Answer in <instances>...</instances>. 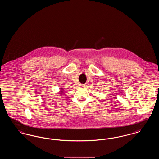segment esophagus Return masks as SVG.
Returning <instances> with one entry per match:
<instances>
[{"label": "esophagus", "instance_id": "obj_1", "mask_svg": "<svg viewBox=\"0 0 159 159\" xmlns=\"http://www.w3.org/2000/svg\"><path fill=\"white\" fill-rule=\"evenodd\" d=\"M80 86L81 88H84V87H85V85L83 84H80Z\"/></svg>", "mask_w": 159, "mask_h": 159}]
</instances>
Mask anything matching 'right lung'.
<instances>
[{
  "label": "right lung",
  "mask_w": 159,
  "mask_h": 159,
  "mask_svg": "<svg viewBox=\"0 0 159 159\" xmlns=\"http://www.w3.org/2000/svg\"><path fill=\"white\" fill-rule=\"evenodd\" d=\"M60 89L61 90H60V93L61 95H62V94L64 93V90L62 89V88H60Z\"/></svg>",
  "instance_id": "obj_1"
}]
</instances>
